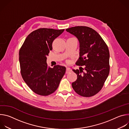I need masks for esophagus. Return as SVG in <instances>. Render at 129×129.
I'll return each instance as SVG.
<instances>
[{
    "label": "esophagus",
    "mask_w": 129,
    "mask_h": 129,
    "mask_svg": "<svg viewBox=\"0 0 129 129\" xmlns=\"http://www.w3.org/2000/svg\"><path fill=\"white\" fill-rule=\"evenodd\" d=\"M71 70L70 69V68H69V67H67L66 68V73H70V72H71Z\"/></svg>",
    "instance_id": "34e87169"
}]
</instances>
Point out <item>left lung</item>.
I'll return each instance as SVG.
<instances>
[{
  "mask_svg": "<svg viewBox=\"0 0 129 129\" xmlns=\"http://www.w3.org/2000/svg\"><path fill=\"white\" fill-rule=\"evenodd\" d=\"M66 30L78 38L80 58L76 64L84 67L72 70L77 75V80L72 87L81 96H93L102 89L109 74L108 47L99 33L90 27L78 26Z\"/></svg>",
  "mask_w": 129,
  "mask_h": 129,
  "instance_id": "obj_1",
  "label": "left lung"
}]
</instances>
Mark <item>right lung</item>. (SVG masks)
Here are the masks:
<instances>
[{"label":"right lung","mask_w":129,"mask_h":129,"mask_svg":"<svg viewBox=\"0 0 129 129\" xmlns=\"http://www.w3.org/2000/svg\"><path fill=\"white\" fill-rule=\"evenodd\" d=\"M64 30L47 28L35 30L27 36L19 50L22 77L36 94L46 96L53 93L65 75V67L58 65L51 68L46 63L52 42Z\"/></svg>","instance_id":"1"}]
</instances>
